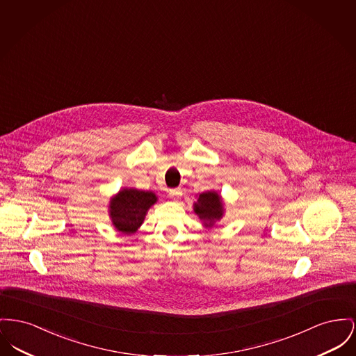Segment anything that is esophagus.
Instances as JSON below:
<instances>
[{"label": "esophagus", "mask_w": 356, "mask_h": 356, "mask_svg": "<svg viewBox=\"0 0 356 356\" xmlns=\"http://www.w3.org/2000/svg\"><path fill=\"white\" fill-rule=\"evenodd\" d=\"M180 195H181V189H169V196H170V197H177V196H180Z\"/></svg>", "instance_id": "1"}]
</instances>
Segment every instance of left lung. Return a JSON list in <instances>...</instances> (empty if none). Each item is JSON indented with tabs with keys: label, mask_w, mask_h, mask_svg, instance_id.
<instances>
[{
	"label": "left lung",
	"mask_w": 356,
	"mask_h": 356,
	"mask_svg": "<svg viewBox=\"0 0 356 356\" xmlns=\"http://www.w3.org/2000/svg\"><path fill=\"white\" fill-rule=\"evenodd\" d=\"M193 211L203 220L206 229H209L215 225V222L220 220L223 216V202L218 192L207 191L199 195L197 202L193 204Z\"/></svg>",
	"instance_id": "left-lung-1"
}]
</instances>
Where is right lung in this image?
<instances>
[{
  "instance_id": "right-lung-1",
  "label": "right lung",
  "mask_w": 356,
  "mask_h": 356,
  "mask_svg": "<svg viewBox=\"0 0 356 356\" xmlns=\"http://www.w3.org/2000/svg\"><path fill=\"white\" fill-rule=\"evenodd\" d=\"M157 202L156 193L136 188L121 189L108 204V215L117 231L131 235L144 223L147 209Z\"/></svg>"
}]
</instances>
